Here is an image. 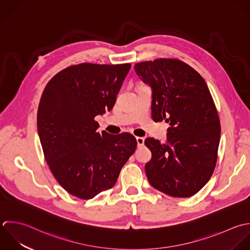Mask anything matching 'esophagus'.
<instances>
[{
	"label": "esophagus",
	"mask_w": 250,
	"mask_h": 250,
	"mask_svg": "<svg viewBox=\"0 0 250 250\" xmlns=\"http://www.w3.org/2000/svg\"><path fill=\"white\" fill-rule=\"evenodd\" d=\"M144 138L143 137H136V141H137V146L138 147H142L144 145Z\"/></svg>",
	"instance_id": "esophagus-1"
}]
</instances>
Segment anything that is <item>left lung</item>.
Segmentation results:
<instances>
[{
    "label": "left lung",
    "instance_id": "1",
    "mask_svg": "<svg viewBox=\"0 0 250 250\" xmlns=\"http://www.w3.org/2000/svg\"><path fill=\"white\" fill-rule=\"evenodd\" d=\"M137 76L152 88V118L166 120L167 142L147 138L152 159L145 166L150 184L175 198L197 194L210 179L217 161L220 121L203 77L178 59L136 63Z\"/></svg>",
    "mask_w": 250,
    "mask_h": 250
}]
</instances>
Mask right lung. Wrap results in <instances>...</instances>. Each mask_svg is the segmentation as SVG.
I'll list each match as a JSON object with an SVG mask.
<instances>
[{
    "mask_svg": "<svg viewBox=\"0 0 250 250\" xmlns=\"http://www.w3.org/2000/svg\"><path fill=\"white\" fill-rule=\"evenodd\" d=\"M130 67L70 66L42 91L37 125L45 161L62 188L79 199L89 200L111 189L136 149L132 134L99 133L94 120L112 110Z\"/></svg>",
    "mask_w": 250,
    "mask_h": 250,
    "instance_id": "1",
    "label": "right lung"
}]
</instances>
